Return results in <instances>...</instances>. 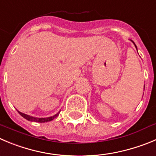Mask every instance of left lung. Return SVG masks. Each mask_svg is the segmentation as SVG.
<instances>
[{"mask_svg": "<svg viewBox=\"0 0 156 156\" xmlns=\"http://www.w3.org/2000/svg\"><path fill=\"white\" fill-rule=\"evenodd\" d=\"M132 42H133V41H132ZM133 43H134V42H133ZM134 44H135V43H134ZM135 48H137V47H136V45L135 44Z\"/></svg>", "mask_w": 156, "mask_h": 156, "instance_id": "8db88e82", "label": "left lung"}]
</instances>
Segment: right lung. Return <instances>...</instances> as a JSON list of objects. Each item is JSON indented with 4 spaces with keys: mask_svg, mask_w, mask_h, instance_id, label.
Wrapping results in <instances>:
<instances>
[{
    "mask_svg": "<svg viewBox=\"0 0 156 156\" xmlns=\"http://www.w3.org/2000/svg\"><path fill=\"white\" fill-rule=\"evenodd\" d=\"M18 112V113L20 115H21L22 117H24V119H27V120L28 121H30V122H50V121L53 120L54 119H55L56 117H58V115H59V113H60V112L58 113H57L56 115H55L53 116H51V117H48V118H35V117H33V116H30L28 115H26V114H24V113L21 112Z\"/></svg>",
    "mask_w": 156,
    "mask_h": 156,
    "instance_id": "right-lung-1",
    "label": "right lung"
}]
</instances>
